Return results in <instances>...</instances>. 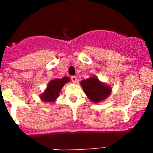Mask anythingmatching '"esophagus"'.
Listing matches in <instances>:
<instances>
[{"mask_svg":"<svg viewBox=\"0 0 153 153\" xmlns=\"http://www.w3.org/2000/svg\"><path fill=\"white\" fill-rule=\"evenodd\" d=\"M71 80H72L73 83H76L77 82V78H76V76H73L72 77H71Z\"/></svg>","mask_w":153,"mask_h":153,"instance_id":"1","label":"esophagus"}]
</instances>
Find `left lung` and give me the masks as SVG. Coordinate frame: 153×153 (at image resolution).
<instances>
[{
	"label": "left lung",
	"instance_id": "1",
	"mask_svg": "<svg viewBox=\"0 0 153 153\" xmlns=\"http://www.w3.org/2000/svg\"><path fill=\"white\" fill-rule=\"evenodd\" d=\"M85 94L90 100L94 103H99L105 100L112 93V87L106 83H102L96 76L80 82Z\"/></svg>",
	"mask_w": 153,
	"mask_h": 153
}]
</instances>
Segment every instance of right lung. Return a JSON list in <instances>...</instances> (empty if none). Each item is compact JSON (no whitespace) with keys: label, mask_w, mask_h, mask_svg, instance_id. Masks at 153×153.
I'll return each instance as SVG.
<instances>
[{"label":"right lung","mask_w":153,"mask_h":153,"mask_svg":"<svg viewBox=\"0 0 153 153\" xmlns=\"http://www.w3.org/2000/svg\"><path fill=\"white\" fill-rule=\"evenodd\" d=\"M70 78L67 76L61 79H55L51 80L47 86V88L44 93L40 94V98L44 102H53L60 96V93L63 86L68 82H70Z\"/></svg>","instance_id":"right-lung-1"}]
</instances>
